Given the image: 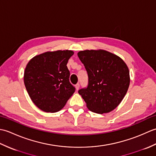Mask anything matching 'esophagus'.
Returning a JSON list of instances; mask_svg holds the SVG:
<instances>
[{
  "label": "esophagus",
  "instance_id": "obj_1",
  "mask_svg": "<svg viewBox=\"0 0 156 156\" xmlns=\"http://www.w3.org/2000/svg\"><path fill=\"white\" fill-rule=\"evenodd\" d=\"M75 87H76V90H78L79 88H80V84H79L78 83H77V84H76L75 85Z\"/></svg>",
  "mask_w": 156,
  "mask_h": 156
}]
</instances>
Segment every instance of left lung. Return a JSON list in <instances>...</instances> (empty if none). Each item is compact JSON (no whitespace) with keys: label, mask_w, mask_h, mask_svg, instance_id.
<instances>
[{"label":"left lung","mask_w":156,"mask_h":156,"mask_svg":"<svg viewBox=\"0 0 156 156\" xmlns=\"http://www.w3.org/2000/svg\"><path fill=\"white\" fill-rule=\"evenodd\" d=\"M78 56L87 69L88 83L78 90L89 110L98 114L112 111L121 103L130 77L125 62L105 50H84Z\"/></svg>","instance_id":"8db88e82"}]
</instances>
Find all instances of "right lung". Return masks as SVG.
<instances>
[{
  "label": "right lung",
  "mask_w": 156,
  "mask_h": 156,
  "mask_svg": "<svg viewBox=\"0 0 156 156\" xmlns=\"http://www.w3.org/2000/svg\"><path fill=\"white\" fill-rule=\"evenodd\" d=\"M73 54L71 50L48 51L35 56L27 64L25 88L33 102L41 111H60L75 92L66 66Z\"/></svg>",
  "instance_id": "1"
}]
</instances>
